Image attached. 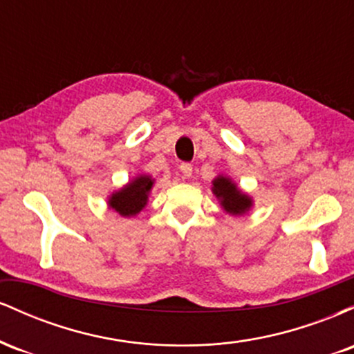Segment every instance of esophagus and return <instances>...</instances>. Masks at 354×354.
Segmentation results:
<instances>
[{
  "label": "esophagus",
  "mask_w": 354,
  "mask_h": 354,
  "mask_svg": "<svg viewBox=\"0 0 354 354\" xmlns=\"http://www.w3.org/2000/svg\"><path fill=\"white\" fill-rule=\"evenodd\" d=\"M180 171L183 173V176L189 178L191 174H193V166H191L189 163H181L180 165Z\"/></svg>",
  "instance_id": "34e87169"
}]
</instances>
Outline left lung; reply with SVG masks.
Returning a JSON list of instances; mask_svg holds the SVG:
<instances>
[{"mask_svg":"<svg viewBox=\"0 0 354 354\" xmlns=\"http://www.w3.org/2000/svg\"><path fill=\"white\" fill-rule=\"evenodd\" d=\"M211 191L216 196L225 213L231 216H245L253 208L254 201L250 194L245 193L239 186L226 174H218L211 181Z\"/></svg>","mask_w":354,"mask_h":354,"instance_id":"obj_1","label":"left lung"}]
</instances>
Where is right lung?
Instances as JSON below:
<instances>
[{"instance_id": "1", "label": "right lung", "mask_w": 354, "mask_h": 354, "mask_svg": "<svg viewBox=\"0 0 354 354\" xmlns=\"http://www.w3.org/2000/svg\"><path fill=\"white\" fill-rule=\"evenodd\" d=\"M153 186L154 178L151 174H138L120 189H115L109 194L106 200L108 208L123 218L136 216L148 205Z\"/></svg>"}]
</instances>
